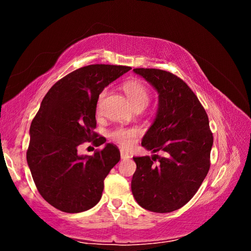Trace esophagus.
<instances>
[{"mask_svg": "<svg viewBox=\"0 0 251 251\" xmlns=\"http://www.w3.org/2000/svg\"><path fill=\"white\" fill-rule=\"evenodd\" d=\"M121 158L122 159H129L130 156L127 154V152H125L124 151H121Z\"/></svg>", "mask_w": 251, "mask_h": 251, "instance_id": "34e87169", "label": "esophagus"}]
</instances>
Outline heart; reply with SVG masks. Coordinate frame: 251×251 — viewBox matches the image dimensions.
Returning <instances> with one entry per match:
<instances>
[{
  "label": "heart",
  "instance_id": "obj_1",
  "mask_svg": "<svg viewBox=\"0 0 251 251\" xmlns=\"http://www.w3.org/2000/svg\"><path fill=\"white\" fill-rule=\"evenodd\" d=\"M123 91L125 92L126 96L128 97L129 101L133 105V107L138 110H143L146 107L151 100V92L148 87L139 79H129L123 84ZM106 92L103 91L99 96L97 100L96 109L97 113H100L101 105H103V100L105 99ZM138 130L134 128H126V127H117L114 129L110 136L117 144H120L122 147L128 148L136 142L137 138Z\"/></svg>",
  "mask_w": 251,
  "mask_h": 251
}]
</instances>
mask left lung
Listing matches in <instances>:
<instances>
[{
  "label": "left lung",
  "instance_id": "1",
  "mask_svg": "<svg viewBox=\"0 0 251 251\" xmlns=\"http://www.w3.org/2000/svg\"><path fill=\"white\" fill-rule=\"evenodd\" d=\"M159 94L156 120L142 145L164 156L133 157L136 171L131 192L139 206L171 212L186 205L210 167L214 137L205 108L188 85L171 72L134 69Z\"/></svg>",
  "mask_w": 251,
  "mask_h": 251
}]
</instances>
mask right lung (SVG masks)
Returning a JSON list of instances; mask_svg holds the SVG:
<instances>
[{"label":"right lung","instance_id":"right-lung-1","mask_svg":"<svg viewBox=\"0 0 251 251\" xmlns=\"http://www.w3.org/2000/svg\"><path fill=\"white\" fill-rule=\"evenodd\" d=\"M130 70L129 66H83L57 80L42 100L29 128L26 159L41 196L56 209L76 214L100 201L104 179L121 159L116 145L107 144L94 155L79 156L84 143L100 146L96 105L101 91Z\"/></svg>","mask_w":251,"mask_h":251}]
</instances>
